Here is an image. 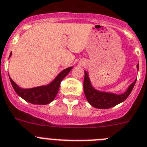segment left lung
I'll list each match as a JSON object with an SVG mask.
<instances>
[{
    "instance_id": "1",
    "label": "left lung",
    "mask_w": 147,
    "mask_h": 147,
    "mask_svg": "<svg viewBox=\"0 0 147 147\" xmlns=\"http://www.w3.org/2000/svg\"><path fill=\"white\" fill-rule=\"evenodd\" d=\"M138 69V64L137 65ZM84 91L85 96L87 100L92 107L99 109H108L112 107H114L117 105L125 101L127 97L130 95L131 92L133 90L134 84L136 83V80L130 85L126 90V92L123 94L116 95L108 92H99L95 90L91 86L90 81L88 78V74L87 71L84 72Z\"/></svg>"
}]
</instances>
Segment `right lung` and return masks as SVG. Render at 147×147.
I'll return each instance as SVG.
<instances>
[{"label":"right lung","mask_w":147,"mask_h":147,"mask_svg":"<svg viewBox=\"0 0 147 147\" xmlns=\"http://www.w3.org/2000/svg\"><path fill=\"white\" fill-rule=\"evenodd\" d=\"M71 69V67H69L61 71L50 84L31 89L20 88L10 78L9 80L14 90L23 99L31 104L47 105L55 99V96L58 92L61 81L67 76Z\"/></svg>","instance_id":"obj_1"}]
</instances>
